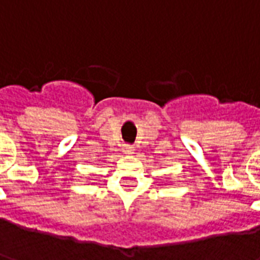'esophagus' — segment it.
<instances>
[{"label":"esophagus","mask_w":260,"mask_h":260,"mask_svg":"<svg viewBox=\"0 0 260 260\" xmlns=\"http://www.w3.org/2000/svg\"><path fill=\"white\" fill-rule=\"evenodd\" d=\"M122 152H124L125 154H132V153L135 152V147L132 146V145H124V147H122Z\"/></svg>","instance_id":"esophagus-1"}]
</instances>
